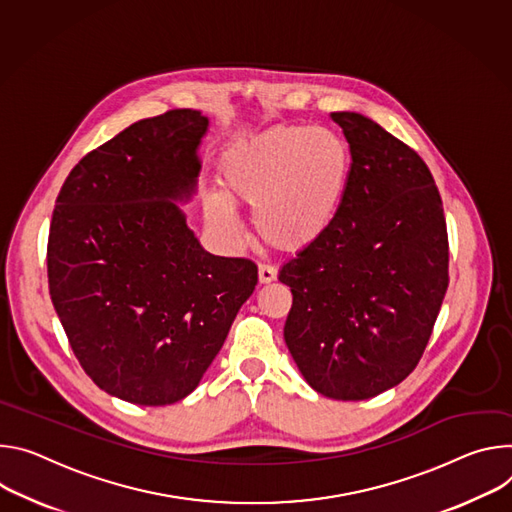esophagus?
I'll return each instance as SVG.
<instances>
[{
	"label": "esophagus",
	"mask_w": 512,
	"mask_h": 512,
	"mask_svg": "<svg viewBox=\"0 0 512 512\" xmlns=\"http://www.w3.org/2000/svg\"><path fill=\"white\" fill-rule=\"evenodd\" d=\"M276 274H278V270L272 264H260L258 266V278H260L262 285H268V282H272L276 278Z\"/></svg>",
	"instance_id": "34e87169"
}]
</instances>
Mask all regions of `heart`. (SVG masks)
<instances>
[{
  "label": "heart",
  "instance_id": "obj_1",
  "mask_svg": "<svg viewBox=\"0 0 512 512\" xmlns=\"http://www.w3.org/2000/svg\"><path fill=\"white\" fill-rule=\"evenodd\" d=\"M348 173L350 152L335 132L278 124L225 152L221 183L227 197L254 205V225L270 246L299 252L333 225ZM207 213L219 232L240 238V221L223 197H211Z\"/></svg>",
  "mask_w": 512,
  "mask_h": 512
}]
</instances>
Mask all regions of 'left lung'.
Returning <instances> with one entry per match:
<instances>
[{"label":"left lung","instance_id":"1","mask_svg":"<svg viewBox=\"0 0 512 512\" xmlns=\"http://www.w3.org/2000/svg\"><path fill=\"white\" fill-rule=\"evenodd\" d=\"M352 164L329 230L280 268L285 342L311 388L364 401L419 364L449 285L443 203L431 170L370 118L335 111Z\"/></svg>","mask_w":512,"mask_h":512}]
</instances>
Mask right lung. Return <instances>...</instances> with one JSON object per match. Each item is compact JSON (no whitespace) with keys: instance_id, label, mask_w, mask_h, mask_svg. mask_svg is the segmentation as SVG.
I'll return each instance as SVG.
<instances>
[{"instance_id":"add662e5","label":"right lung","mask_w":512,"mask_h":512,"mask_svg":"<svg viewBox=\"0 0 512 512\" xmlns=\"http://www.w3.org/2000/svg\"><path fill=\"white\" fill-rule=\"evenodd\" d=\"M209 120L170 109L85 154L52 211L50 299L87 376L122 401L191 394L221 350L258 268L205 252L173 203L195 191Z\"/></svg>"}]
</instances>
